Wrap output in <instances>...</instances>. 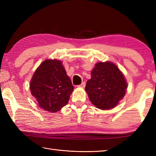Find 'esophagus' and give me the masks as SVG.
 <instances>
[{"label":"esophagus","instance_id":"obj_1","mask_svg":"<svg viewBox=\"0 0 156 156\" xmlns=\"http://www.w3.org/2000/svg\"><path fill=\"white\" fill-rule=\"evenodd\" d=\"M85 86H86L85 82H82V84H81L77 86V87H80V88H84V87H85Z\"/></svg>","mask_w":156,"mask_h":156}]
</instances>
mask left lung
<instances>
[{"label":"left lung","mask_w":156,"mask_h":156,"mask_svg":"<svg viewBox=\"0 0 156 156\" xmlns=\"http://www.w3.org/2000/svg\"><path fill=\"white\" fill-rule=\"evenodd\" d=\"M127 88V80L117 65L112 62H99L91 71L85 90L96 107L108 110L123 98Z\"/></svg>","instance_id":"8db88e82"}]
</instances>
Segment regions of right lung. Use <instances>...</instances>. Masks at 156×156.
<instances>
[{
	"instance_id": "obj_1",
	"label": "right lung",
	"mask_w": 156,
	"mask_h": 156,
	"mask_svg": "<svg viewBox=\"0 0 156 156\" xmlns=\"http://www.w3.org/2000/svg\"><path fill=\"white\" fill-rule=\"evenodd\" d=\"M39 108L56 112L68 104L74 90L62 62L47 59L36 69L29 84Z\"/></svg>"
}]
</instances>
